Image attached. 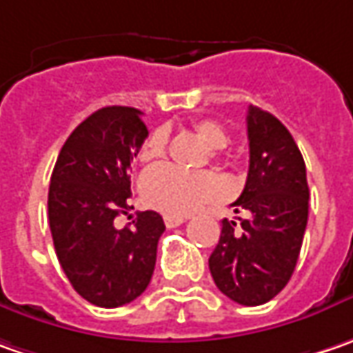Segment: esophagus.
<instances>
[{
  "mask_svg": "<svg viewBox=\"0 0 353 353\" xmlns=\"http://www.w3.org/2000/svg\"><path fill=\"white\" fill-rule=\"evenodd\" d=\"M183 221H185V217H179V215H163V223H165L168 229L179 227Z\"/></svg>",
  "mask_w": 353,
  "mask_h": 353,
  "instance_id": "esophagus-1",
  "label": "esophagus"
}]
</instances>
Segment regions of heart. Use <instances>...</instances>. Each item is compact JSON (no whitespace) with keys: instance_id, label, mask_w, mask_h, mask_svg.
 I'll list each match as a JSON object with an SVG mask.
<instances>
[{"instance_id":"obj_1","label":"heart","mask_w":353,"mask_h":353,"mask_svg":"<svg viewBox=\"0 0 353 353\" xmlns=\"http://www.w3.org/2000/svg\"><path fill=\"white\" fill-rule=\"evenodd\" d=\"M193 130L209 150H221L229 144V134L215 120H199ZM168 148V130L156 128L148 136L144 146L138 152V160H160ZM223 183L211 172H183L174 165H160L150 170L142 177V197L148 205L156 207L168 215H190L195 209L219 199Z\"/></svg>"}]
</instances>
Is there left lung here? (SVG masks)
Segmentation results:
<instances>
[{
	"label": "left lung",
	"mask_w": 353,
	"mask_h": 353,
	"mask_svg": "<svg viewBox=\"0 0 353 353\" xmlns=\"http://www.w3.org/2000/svg\"><path fill=\"white\" fill-rule=\"evenodd\" d=\"M247 134L249 174L233 207L249 217H239V225L223 219L209 270L225 296L259 306L274 299L294 272L310 192L302 154L279 118L249 106Z\"/></svg>",
	"instance_id": "8db88e82"
}]
</instances>
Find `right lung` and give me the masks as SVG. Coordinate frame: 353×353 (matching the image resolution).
<instances>
[{
  "mask_svg": "<svg viewBox=\"0 0 353 353\" xmlns=\"http://www.w3.org/2000/svg\"><path fill=\"white\" fill-rule=\"evenodd\" d=\"M148 136L142 112L106 106L81 122L61 148L49 185V227L57 259L72 288L94 306L116 308L138 299L154 274L160 213L144 211L132 227L130 161Z\"/></svg>",
  "mask_w": 353,
  "mask_h": 353,
  "instance_id": "1",
  "label": "right lung"
}]
</instances>
